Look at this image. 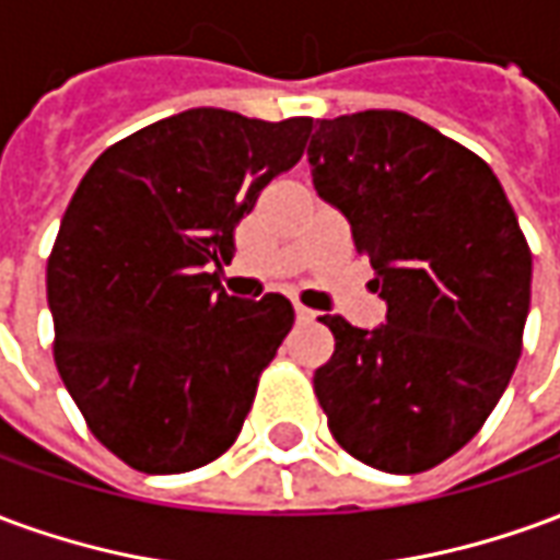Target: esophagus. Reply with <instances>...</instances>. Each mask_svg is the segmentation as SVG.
Returning a JSON list of instances; mask_svg holds the SVG:
<instances>
[{
    "label": "esophagus",
    "instance_id": "34e87169",
    "mask_svg": "<svg viewBox=\"0 0 560 560\" xmlns=\"http://www.w3.org/2000/svg\"><path fill=\"white\" fill-rule=\"evenodd\" d=\"M293 312H296V320H300V324H312V320H315V317H317V312H312V308H305V305H296Z\"/></svg>",
    "mask_w": 560,
    "mask_h": 560
}]
</instances>
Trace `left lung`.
<instances>
[{
    "label": "left lung",
    "instance_id": "obj_1",
    "mask_svg": "<svg viewBox=\"0 0 560 560\" xmlns=\"http://www.w3.org/2000/svg\"><path fill=\"white\" fill-rule=\"evenodd\" d=\"M308 164L387 300L372 332L320 317L336 339L315 372L329 432L377 470L434 468L480 432L513 377L528 240L492 167L401 110L320 119Z\"/></svg>",
    "mask_w": 560,
    "mask_h": 560
}]
</instances>
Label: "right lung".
Instances as JSON below:
<instances>
[{"mask_svg": "<svg viewBox=\"0 0 560 560\" xmlns=\"http://www.w3.org/2000/svg\"><path fill=\"white\" fill-rule=\"evenodd\" d=\"M312 128L195 107L107 147L80 179L47 257L54 360L90 432L135 470L203 468L243 429L293 305L228 296L209 269Z\"/></svg>", "mask_w": 560, "mask_h": 560, "instance_id": "1", "label": "right lung"}]
</instances>
